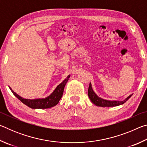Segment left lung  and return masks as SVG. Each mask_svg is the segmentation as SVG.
<instances>
[{
  "mask_svg": "<svg viewBox=\"0 0 147 147\" xmlns=\"http://www.w3.org/2000/svg\"><path fill=\"white\" fill-rule=\"evenodd\" d=\"M132 94H130V96H128L125 100L123 101H111V100H104L103 98H101L96 95L95 93L93 91V89H92L91 83L89 84V89H88V96L89 98H90L91 101L94 104H95L97 106L100 107H113V106H117L121 104H123L127 101L129 98H130Z\"/></svg>",
  "mask_w": 147,
  "mask_h": 147,
  "instance_id": "obj_1",
  "label": "left lung"
}]
</instances>
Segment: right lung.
<instances>
[{
  "instance_id": "1",
  "label": "right lung",
  "mask_w": 147,
  "mask_h": 147,
  "mask_svg": "<svg viewBox=\"0 0 147 147\" xmlns=\"http://www.w3.org/2000/svg\"><path fill=\"white\" fill-rule=\"evenodd\" d=\"M69 77H70V76L69 75L67 77V78L65 79L60 84H59L57 86V88L53 91V93H52L51 95L47 96L45 98L32 99V100H31V99H26L22 98L21 96L18 95L16 93H15L11 89V88H9V89H11L12 93H13V94L17 98L19 99L22 102L25 104L27 106L30 107V108L33 109L50 108L57 105L59 102V101L60 100L61 96L63 95L65 86L66 83L67 82Z\"/></svg>"
}]
</instances>
